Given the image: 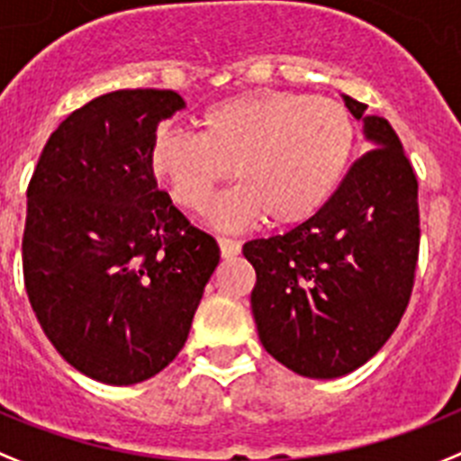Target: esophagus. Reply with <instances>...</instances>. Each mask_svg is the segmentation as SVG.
Returning <instances> with one entry per match:
<instances>
[{"mask_svg": "<svg viewBox=\"0 0 461 461\" xmlns=\"http://www.w3.org/2000/svg\"><path fill=\"white\" fill-rule=\"evenodd\" d=\"M218 246H220V255H222L225 259L236 258V255L241 253V243L234 241V239H225V236H222V239H218Z\"/></svg>", "mask_w": 461, "mask_h": 461, "instance_id": "34e87169", "label": "esophagus"}]
</instances>
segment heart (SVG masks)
Returning <instances> with one entry per match:
<instances>
[{
  "label": "heart",
  "instance_id": "heart-1",
  "mask_svg": "<svg viewBox=\"0 0 461 461\" xmlns=\"http://www.w3.org/2000/svg\"><path fill=\"white\" fill-rule=\"evenodd\" d=\"M357 127L341 102L303 92L258 90L208 106L202 134L162 127L150 143V169L171 197L202 211L215 187L241 181L208 218L220 227L302 225L322 211L346 178Z\"/></svg>",
  "mask_w": 461,
  "mask_h": 461
}]
</instances>
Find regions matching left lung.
Wrapping results in <instances>:
<instances>
[{"mask_svg":"<svg viewBox=\"0 0 461 461\" xmlns=\"http://www.w3.org/2000/svg\"><path fill=\"white\" fill-rule=\"evenodd\" d=\"M371 150L322 211L243 246L262 346L306 378H339L369 362L397 330L420 246L418 181L385 118L343 95Z\"/></svg>","mask_w":461,"mask_h":461,"instance_id":"1","label":"left lung"}]
</instances>
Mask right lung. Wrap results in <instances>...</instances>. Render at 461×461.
I'll use <instances>...</instances> for the list:
<instances>
[{
  "mask_svg": "<svg viewBox=\"0 0 461 461\" xmlns=\"http://www.w3.org/2000/svg\"><path fill=\"white\" fill-rule=\"evenodd\" d=\"M183 109L174 90L92 99L50 134L27 187L30 303L59 355L106 385L174 362L220 262L150 169L159 122Z\"/></svg>",
  "mask_w": 461,
  "mask_h": 461,
  "instance_id": "add662e5",
  "label": "right lung"
}]
</instances>
